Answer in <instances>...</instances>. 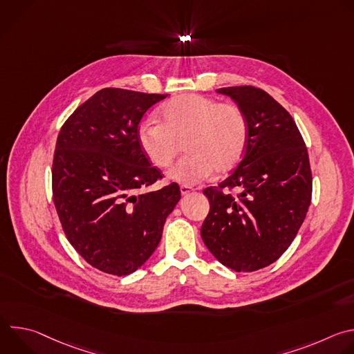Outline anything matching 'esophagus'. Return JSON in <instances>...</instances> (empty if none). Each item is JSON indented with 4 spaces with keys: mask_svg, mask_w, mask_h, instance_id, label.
Here are the masks:
<instances>
[{
    "mask_svg": "<svg viewBox=\"0 0 354 354\" xmlns=\"http://www.w3.org/2000/svg\"><path fill=\"white\" fill-rule=\"evenodd\" d=\"M192 192H194L193 187H190V186H187V185H180V193H182L183 196H186V194H189V193H192Z\"/></svg>",
    "mask_w": 354,
    "mask_h": 354,
    "instance_id": "obj_1",
    "label": "esophagus"
}]
</instances>
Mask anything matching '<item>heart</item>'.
<instances>
[{
	"mask_svg": "<svg viewBox=\"0 0 354 354\" xmlns=\"http://www.w3.org/2000/svg\"><path fill=\"white\" fill-rule=\"evenodd\" d=\"M161 124L145 122L138 141L158 168H168L182 145L187 151L169 176L182 183H197L214 174L231 171L242 158L248 142V123L242 111L231 104L197 93L174 97L160 112Z\"/></svg>",
	"mask_w": 354,
	"mask_h": 354,
	"instance_id": "b5f03b06",
	"label": "heart"
}]
</instances>
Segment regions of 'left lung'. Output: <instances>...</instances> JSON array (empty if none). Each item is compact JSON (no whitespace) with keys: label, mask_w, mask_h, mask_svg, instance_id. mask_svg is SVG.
<instances>
[{"label":"left lung","mask_w":354,"mask_h":354,"mask_svg":"<svg viewBox=\"0 0 354 354\" xmlns=\"http://www.w3.org/2000/svg\"><path fill=\"white\" fill-rule=\"evenodd\" d=\"M217 92L245 115L248 142L231 175L203 190L210 212L200 234L224 266L255 272L276 262L304 223L313 196L308 151L291 115L263 89L241 85Z\"/></svg>","instance_id":"obj_1"}]
</instances>
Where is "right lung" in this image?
Masks as SVG:
<instances>
[{"mask_svg":"<svg viewBox=\"0 0 354 354\" xmlns=\"http://www.w3.org/2000/svg\"><path fill=\"white\" fill-rule=\"evenodd\" d=\"M168 95L104 88L64 122L52 168L63 231L95 269L126 276L158 246L180 198L178 183L141 193L162 179L138 141L148 109Z\"/></svg>","mask_w":354,"mask_h":354,"instance_id":"add662e5","label":"right lung"}]
</instances>
